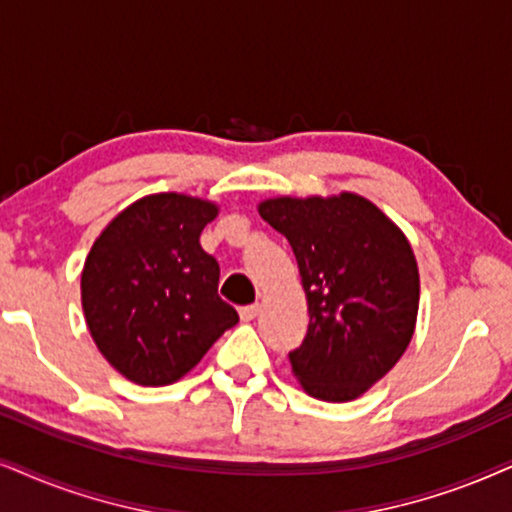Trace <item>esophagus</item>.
<instances>
[{
    "label": "esophagus",
    "mask_w": 512,
    "mask_h": 512,
    "mask_svg": "<svg viewBox=\"0 0 512 512\" xmlns=\"http://www.w3.org/2000/svg\"><path fill=\"white\" fill-rule=\"evenodd\" d=\"M257 314H260V304H248V307H241L243 321H252Z\"/></svg>",
    "instance_id": "1"
}]
</instances>
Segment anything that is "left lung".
<instances>
[{"instance_id":"1","label":"left lung","mask_w":512,"mask_h":512,"mask_svg":"<svg viewBox=\"0 0 512 512\" xmlns=\"http://www.w3.org/2000/svg\"><path fill=\"white\" fill-rule=\"evenodd\" d=\"M260 215L288 238L307 293V335L288 354L293 373L316 399H357L397 364L416 328L409 241L354 193L264 200Z\"/></svg>"}]
</instances>
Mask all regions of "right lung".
Listing matches in <instances>:
<instances>
[{"label": "right lung", "instance_id": "right-lung-1", "mask_svg": "<svg viewBox=\"0 0 512 512\" xmlns=\"http://www.w3.org/2000/svg\"><path fill=\"white\" fill-rule=\"evenodd\" d=\"M215 217L208 200L155 193L96 238L82 271V309L99 352L132 383H174L238 323L217 295L219 264L198 241Z\"/></svg>", "mask_w": 512, "mask_h": 512}]
</instances>
